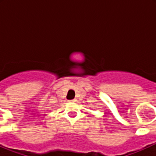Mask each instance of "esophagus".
Returning <instances> with one entry per match:
<instances>
[{
	"label": "esophagus",
	"mask_w": 156,
	"mask_h": 156,
	"mask_svg": "<svg viewBox=\"0 0 156 156\" xmlns=\"http://www.w3.org/2000/svg\"><path fill=\"white\" fill-rule=\"evenodd\" d=\"M69 102H71V103H75V102H76V100H69Z\"/></svg>",
	"instance_id": "esophagus-1"
}]
</instances>
